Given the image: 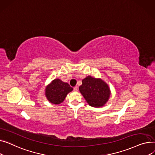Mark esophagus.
I'll return each mask as SVG.
<instances>
[{"instance_id":"34e87169","label":"esophagus","mask_w":155,"mask_h":155,"mask_svg":"<svg viewBox=\"0 0 155 155\" xmlns=\"http://www.w3.org/2000/svg\"><path fill=\"white\" fill-rule=\"evenodd\" d=\"M78 91V87H74V91H75V92H77Z\"/></svg>"}]
</instances>
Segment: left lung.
<instances>
[{"label": "left lung", "instance_id": "obj_1", "mask_svg": "<svg viewBox=\"0 0 155 155\" xmlns=\"http://www.w3.org/2000/svg\"><path fill=\"white\" fill-rule=\"evenodd\" d=\"M82 83L79 91L91 106L100 107L106 103L111 91L104 81L89 76L83 79Z\"/></svg>", "mask_w": 155, "mask_h": 155}]
</instances>
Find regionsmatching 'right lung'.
<instances>
[{"label": "right lung", "instance_id": "obj_1", "mask_svg": "<svg viewBox=\"0 0 155 155\" xmlns=\"http://www.w3.org/2000/svg\"><path fill=\"white\" fill-rule=\"evenodd\" d=\"M73 88L59 79H54L45 89V94L48 101L54 104H59L64 101L67 94Z\"/></svg>", "mask_w": 155, "mask_h": 155}]
</instances>
